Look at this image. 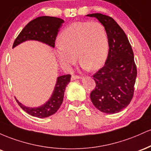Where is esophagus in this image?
<instances>
[{
  "instance_id": "34e87169",
  "label": "esophagus",
  "mask_w": 151,
  "mask_h": 151,
  "mask_svg": "<svg viewBox=\"0 0 151 151\" xmlns=\"http://www.w3.org/2000/svg\"><path fill=\"white\" fill-rule=\"evenodd\" d=\"M81 77H79V76L78 75H72V77H71V79L72 80H75V79H81Z\"/></svg>"
}]
</instances>
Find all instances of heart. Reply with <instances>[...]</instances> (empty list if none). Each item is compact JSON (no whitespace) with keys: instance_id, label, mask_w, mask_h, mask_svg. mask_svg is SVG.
Listing matches in <instances>:
<instances>
[{"instance_id":"1","label":"heart","mask_w":151,"mask_h":151,"mask_svg":"<svg viewBox=\"0 0 151 151\" xmlns=\"http://www.w3.org/2000/svg\"><path fill=\"white\" fill-rule=\"evenodd\" d=\"M56 47L59 61L66 68L77 62L91 70L99 69L106 60L109 42L107 31L99 22L79 21L70 24L59 37Z\"/></svg>"}]
</instances>
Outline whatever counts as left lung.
Segmentation results:
<instances>
[{
    "instance_id": "obj_1",
    "label": "left lung",
    "mask_w": 151,
    "mask_h": 151,
    "mask_svg": "<svg viewBox=\"0 0 151 151\" xmlns=\"http://www.w3.org/2000/svg\"><path fill=\"white\" fill-rule=\"evenodd\" d=\"M86 16L96 18L104 26L109 42L105 65L93 75L96 87L90 98L101 112L119 113L129 104L134 92L137 69L132 47L124 31L113 18L101 13Z\"/></svg>"
}]
</instances>
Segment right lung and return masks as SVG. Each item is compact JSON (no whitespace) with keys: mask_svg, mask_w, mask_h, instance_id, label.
Instances as JSON below:
<instances>
[{"mask_svg":"<svg viewBox=\"0 0 151 151\" xmlns=\"http://www.w3.org/2000/svg\"><path fill=\"white\" fill-rule=\"evenodd\" d=\"M64 20L50 16H40L31 20L25 25L15 40L13 48L27 40H36L55 47V42L58 31ZM71 75L60 76L57 79L55 89L51 97L45 104L38 107H27L16 99L18 105L26 113L37 118H46L53 115L60 109L63 101L65 88L70 81Z\"/></svg>","mask_w":151,"mask_h":151,"instance_id":"1","label":"right lung"}]
</instances>
